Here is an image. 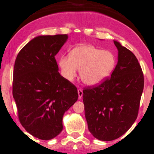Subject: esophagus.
I'll return each mask as SVG.
<instances>
[{
	"mask_svg": "<svg viewBox=\"0 0 154 154\" xmlns=\"http://www.w3.org/2000/svg\"><path fill=\"white\" fill-rule=\"evenodd\" d=\"M78 94H79V98L81 99L82 96H83V91H82V89L78 90Z\"/></svg>",
	"mask_w": 154,
	"mask_h": 154,
	"instance_id": "34e87169",
	"label": "esophagus"
}]
</instances>
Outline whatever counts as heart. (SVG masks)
I'll use <instances>...</instances> for the list:
<instances>
[{
	"mask_svg": "<svg viewBox=\"0 0 154 154\" xmlns=\"http://www.w3.org/2000/svg\"><path fill=\"white\" fill-rule=\"evenodd\" d=\"M115 63L112 52L90 45L73 48L69 57L63 56L59 61L61 74L66 79L72 81L77 74V69H80L81 81L88 85L104 81L112 72Z\"/></svg>",
	"mask_w": 154,
	"mask_h": 154,
	"instance_id": "1",
	"label": "heart"
}]
</instances>
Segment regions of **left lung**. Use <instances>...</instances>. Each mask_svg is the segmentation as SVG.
<instances>
[{
  "instance_id": "obj_1",
  "label": "left lung",
  "mask_w": 154,
  "mask_h": 154,
  "mask_svg": "<svg viewBox=\"0 0 154 154\" xmlns=\"http://www.w3.org/2000/svg\"><path fill=\"white\" fill-rule=\"evenodd\" d=\"M118 61L111 76L84 88L83 100L88 130L101 141L122 136L138 116L144 79L135 55L114 41Z\"/></svg>"
}]
</instances>
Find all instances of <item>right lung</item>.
Returning a JSON list of instances; mask_svg holds the SVG:
<instances>
[{"mask_svg": "<svg viewBox=\"0 0 154 154\" xmlns=\"http://www.w3.org/2000/svg\"><path fill=\"white\" fill-rule=\"evenodd\" d=\"M67 39V35L34 38L15 61L13 95L20 122L42 140L61 133L63 114L79 97L77 88L60 75L55 59Z\"/></svg>", "mask_w": 154, "mask_h": 154, "instance_id": "add662e5", "label": "right lung"}]
</instances>
